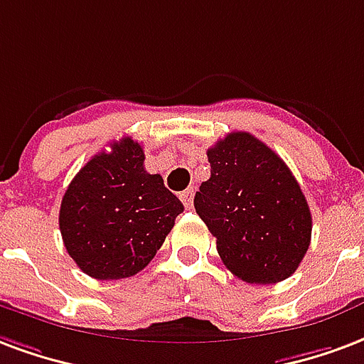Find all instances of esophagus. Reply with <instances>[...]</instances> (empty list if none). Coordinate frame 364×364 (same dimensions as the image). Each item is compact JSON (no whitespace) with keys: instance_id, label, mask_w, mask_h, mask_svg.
Returning a JSON list of instances; mask_svg holds the SVG:
<instances>
[{"instance_id":"1","label":"esophagus","mask_w":364,"mask_h":364,"mask_svg":"<svg viewBox=\"0 0 364 364\" xmlns=\"http://www.w3.org/2000/svg\"><path fill=\"white\" fill-rule=\"evenodd\" d=\"M179 198H181V203L185 204V208L191 210V208H193V198H195V191H193V189L183 191L181 195H179Z\"/></svg>"}]
</instances>
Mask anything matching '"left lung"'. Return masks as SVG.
Returning a JSON list of instances; mask_svg holds the SVG:
<instances>
[{
	"label": "left lung",
	"instance_id": "1",
	"mask_svg": "<svg viewBox=\"0 0 364 364\" xmlns=\"http://www.w3.org/2000/svg\"><path fill=\"white\" fill-rule=\"evenodd\" d=\"M208 161L195 208L225 268L247 284L289 278L309 250L312 218L285 161L243 131L208 148Z\"/></svg>",
	"mask_w": 364,
	"mask_h": 364
}]
</instances>
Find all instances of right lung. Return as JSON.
<instances>
[{"label": "right lung", "instance_id": "obj_1", "mask_svg": "<svg viewBox=\"0 0 364 364\" xmlns=\"http://www.w3.org/2000/svg\"><path fill=\"white\" fill-rule=\"evenodd\" d=\"M181 212L161 175L144 169L141 144L125 136L69 183L59 230L69 257L90 278H131L154 258Z\"/></svg>", "mask_w": 364, "mask_h": 364}]
</instances>
